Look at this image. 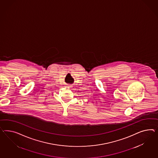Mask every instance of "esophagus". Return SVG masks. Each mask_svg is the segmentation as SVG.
<instances>
[{"instance_id": "1", "label": "esophagus", "mask_w": 158, "mask_h": 158, "mask_svg": "<svg viewBox=\"0 0 158 158\" xmlns=\"http://www.w3.org/2000/svg\"><path fill=\"white\" fill-rule=\"evenodd\" d=\"M67 86H68V87H72L73 85H68Z\"/></svg>"}]
</instances>
